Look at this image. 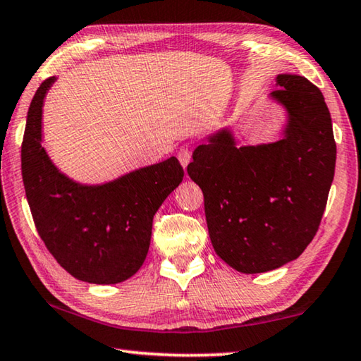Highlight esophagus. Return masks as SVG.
<instances>
[{"mask_svg": "<svg viewBox=\"0 0 361 361\" xmlns=\"http://www.w3.org/2000/svg\"><path fill=\"white\" fill-rule=\"evenodd\" d=\"M177 158H179L182 166L187 168V164L192 160V150L188 147H180L179 152H177Z\"/></svg>", "mask_w": 361, "mask_h": 361, "instance_id": "obj_1", "label": "esophagus"}]
</instances>
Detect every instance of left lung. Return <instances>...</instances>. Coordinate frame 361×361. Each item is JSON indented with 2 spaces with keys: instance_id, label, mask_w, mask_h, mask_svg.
<instances>
[{
  "instance_id": "obj_1",
  "label": "left lung",
  "mask_w": 361,
  "mask_h": 361,
  "mask_svg": "<svg viewBox=\"0 0 361 361\" xmlns=\"http://www.w3.org/2000/svg\"><path fill=\"white\" fill-rule=\"evenodd\" d=\"M271 98L286 107L283 137L238 147L220 130L193 152L187 173L204 197L212 247L239 273L257 274L298 258L324 216L336 164L330 111L302 75L279 74Z\"/></svg>"
}]
</instances>
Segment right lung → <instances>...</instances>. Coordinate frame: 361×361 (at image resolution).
I'll use <instances>...</instances> for the list:
<instances>
[{
  "instance_id": "right-lung-1",
  "label": "right lung",
  "mask_w": 361,
  "mask_h": 361,
  "mask_svg": "<svg viewBox=\"0 0 361 361\" xmlns=\"http://www.w3.org/2000/svg\"><path fill=\"white\" fill-rule=\"evenodd\" d=\"M49 78L31 101L22 142V177L36 230L63 269L90 283L130 279L147 257L158 207L184 177L179 160L133 171L103 185L61 174L42 147Z\"/></svg>"
}]
</instances>
